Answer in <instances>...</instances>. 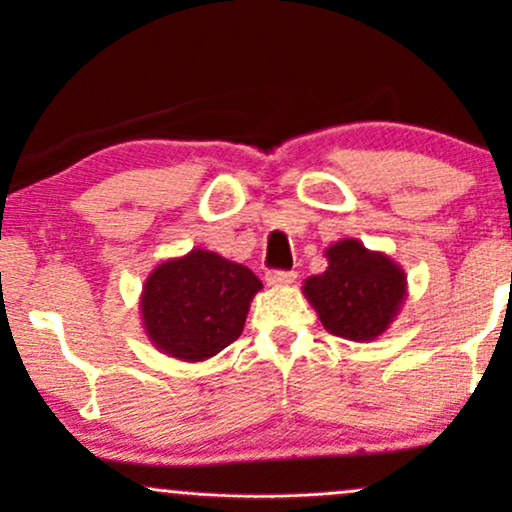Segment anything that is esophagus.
Masks as SVG:
<instances>
[{
    "instance_id": "1",
    "label": "esophagus",
    "mask_w": 512,
    "mask_h": 512,
    "mask_svg": "<svg viewBox=\"0 0 512 512\" xmlns=\"http://www.w3.org/2000/svg\"><path fill=\"white\" fill-rule=\"evenodd\" d=\"M296 279H298V274L289 272V269H272V272H267L269 286H289Z\"/></svg>"
}]
</instances>
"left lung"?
<instances>
[{"instance_id":"obj_1","label":"left lung","mask_w":512,"mask_h":512,"mask_svg":"<svg viewBox=\"0 0 512 512\" xmlns=\"http://www.w3.org/2000/svg\"><path fill=\"white\" fill-rule=\"evenodd\" d=\"M330 267L305 281L303 293L322 325L351 342L380 337L395 320L407 279L390 257L370 252L354 238L327 250Z\"/></svg>"}]
</instances>
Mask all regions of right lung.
<instances>
[{"label":"right lung","mask_w":512,"mask_h":512,"mask_svg":"<svg viewBox=\"0 0 512 512\" xmlns=\"http://www.w3.org/2000/svg\"><path fill=\"white\" fill-rule=\"evenodd\" d=\"M262 281L248 267L207 250L158 264L142 296L144 327L158 349L204 361L240 337Z\"/></svg>","instance_id":"obj_1"}]
</instances>
